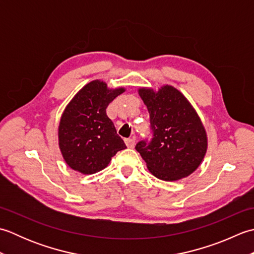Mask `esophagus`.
Here are the masks:
<instances>
[{"label": "esophagus", "instance_id": "34e87169", "mask_svg": "<svg viewBox=\"0 0 254 254\" xmlns=\"http://www.w3.org/2000/svg\"><path fill=\"white\" fill-rule=\"evenodd\" d=\"M126 144H127V146L128 148H133L134 146H135V139H134V138H127Z\"/></svg>", "mask_w": 254, "mask_h": 254}]
</instances>
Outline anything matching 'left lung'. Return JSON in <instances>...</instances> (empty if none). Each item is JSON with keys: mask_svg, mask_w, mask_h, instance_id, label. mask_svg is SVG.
<instances>
[{"mask_svg": "<svg viewBox=\"0 0 254 254\" xmlns=\"http://www.w3.org/2000/svg\"><path fill=\"white\" fill-rule=\"evenodd\" d=\"M149 112L152 139L141 141L135 149L148 170L164 181L190 176L206 154L207 136L201 119L179 90L165 85L158 91L139 88Z\"/></svg>", "mask_w": 254, "mask_h": 254, "instance_id": "left-lung-1", "label": "left lung"}]
</instances>
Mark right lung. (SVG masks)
<instances>
[{"label": "right lung", "instance_id": "obj_1", "mask_svg": "<svg viewBox=\"0 0 254 254\" xmlns=\"http://www.w3.org/2000/svg\"><path fill=\"white\" fill-rule=\"evenodd\" d=\"M124 90L109 89L105 82L93 80L65 108L59 126V146L72 169L96 174L106 168L119 150L127 148L106 113L108 105Z\"/></svg>", "mask_w": 254, "mask_h": 254}]
</instances>
